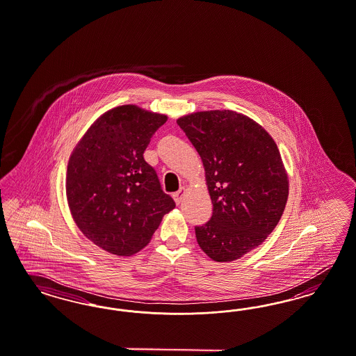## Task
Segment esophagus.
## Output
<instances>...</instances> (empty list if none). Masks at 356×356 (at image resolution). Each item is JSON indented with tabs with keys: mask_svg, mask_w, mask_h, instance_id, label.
<instances>
[{
	"mask_svg": "<svg viewBox=\"0 0 356 356\" xmlns=\"http://www.w3.org/2000/svg\"><path fill=\"white\" fill-rule=\"evenodd\" d=\"M184 194H186V188L184 187H181L174 195H172V197H174V200H175V203L177 204H179V203H182V199H184Z\"/></svg>",
	"mask_w": 356,
	"mask_h": 356,
	"instance_id": "1",
	"label": "esophagus"
}]
</instances>
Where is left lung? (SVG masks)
I'll use <instances>...</instances> for the list:
<instances>
[{"label":"left lung","mask_w":356,"mask_h":356,"mask_svg":"<svg viewBox=\"0 0 356 356\" xmlns=\"http://www.w3.org/2000/svg\"><path fill=\"white\" fill-rule=\"evenodd\" d=\"M203 161L212 216L195 227L202 250L232 261L259 247L285 209L289 184L276 143L263 127L234 111L177 120Z\"/></svg>","instance_id":"8db88e82"}]
</instances>
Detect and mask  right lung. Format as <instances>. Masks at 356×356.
Here are the masks:
<instances>
[{"label":"right lung","mask_w":356,"mask_h":356,"mask_svg":"<svg viewBox=\"0 0 356 356\" xmlns=\"http://www.w3.org/2000/svg\"><path fill=\"white\" fill-rule=\"evenodd\" d=\"M168 118L136 106L113 108L93 122L67 168V199L84 236L118 256L143 250L175 207L144 159Z\"/></svg>","instance_id":"add662e5"}]
</instances>
